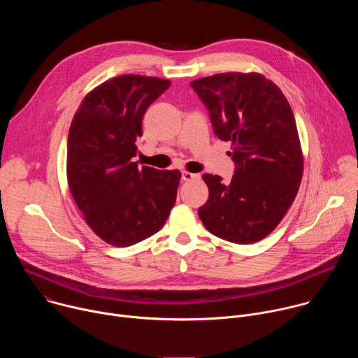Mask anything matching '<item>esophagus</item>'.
<instances>
[{
	"instance_id": "esophagus-1",
	"label": "esophagus",
	"mask_w": 358,
	"mask_h": 358,
	"mask_svg": "<svg viewBox=\"0 0 358 358\" xmlns=\"http://www.w3.org/2000/svg\"><path fill=\"white\" fill-rule=\"evenodd\" d=\"M181 177L184 181H192V180H199V174H194V173H189V171H182L181 173Z\"/></svg>"
}]
</instances>
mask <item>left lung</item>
Returning a JSON list of instances; mask_svg holds the SVG:
<instances>
[{"label": "left lung", "instance_id": "left-lung-1", "mask_svg": "<svg viewBox=\"0 0 358 358\" xmlns=\"http://www.w3.org/2000/svg\"><path fill=\"white\" fill-rule=\"evenodd\" d=\"M220 140L231 141L235 174L229 184L203 174L208 201L198 208L213 235L255 243L282 221L303 176V152L283 92L257 72H227L192 80Z\"/></svg>", "mask_w": 358, "mask_h": 358}]
</instances>
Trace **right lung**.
I'll list each match as a JSON object with an SVG mask.
<instances>
[{"label": "right lung", "instance_id": "1", "mask_svg": "<svg viewBox=\"0 0 358 358\" xmlns=\"http://www.w3.org/2000/svg\"><path fill=\"white\" fill-rule=\"evenodd\" d=\"M167 79L122 75L90 90L68 136L66 176L90 229L113 246H130L159 232L173 210L178 170L133 162L147 108L170 87Z\"/></svg>", "mask_w": 358, "mask_h": 358}]
</instances>
